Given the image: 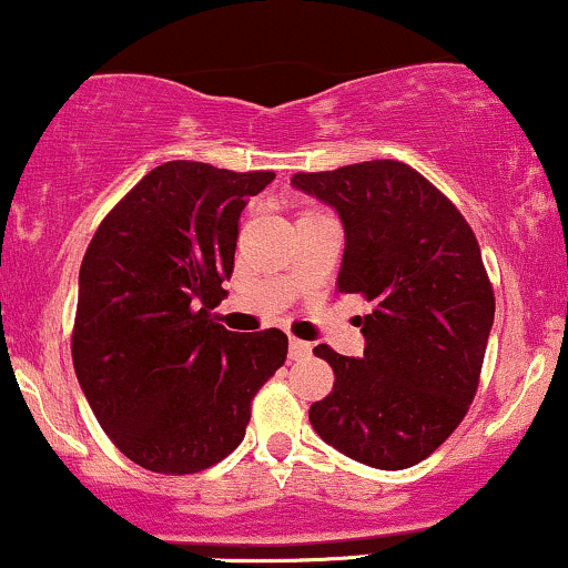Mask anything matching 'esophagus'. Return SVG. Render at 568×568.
Listing matches in <instances>:
<instances>
[{"label":"esophagus","instance_id":"34e87169","mask_svg":"<svg viewBox=\"0 0 568 568\" xmlns=\"http://www.w3.org/2000/svg\"><path fill=\"white\" fill-rule=\"evenodd\" d=\"M288 351H291V358H307V355L313 353V345H310V342L296 339V336H291Z\"/></svg>","mask_w":568,"mask_h":568}]
</instances>
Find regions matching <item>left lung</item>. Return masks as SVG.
I'll list each match as a JSON object with an SVG mask.
<instances>
[{
  "instance_id": "obj_1",
  "label": "left lung",
  "mask_w": 568,
  "mask_h": 568,
  "mask_svg": "<svg viewBox=\"0 0 568 568\" xmlns=\"http://www.w3.org/2000/svg\"><path fill=\"white\" fill-rule=\"evenodd\" d=\"M296 191L336 210L345 255L336 283L372 302L364 355L317 345L332 394L310 407L326 445L375 469H407L447 439L477 394L494 328V288L456 204L402 161L298 172Z\"/></svg>"
}]
</instances>
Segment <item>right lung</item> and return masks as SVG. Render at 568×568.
Listing matches in <instances>:
<instances>
[{"label":"right lung","mask_w":568,"mask_h":568,"mask_svg":"<svg viewBox=\"0 0 568 568\" xmlns=\"http://www.w3.org/2000/svg\"><path fill=\"white\" fill-rule=\"evenodd\" d=\"M274 172L166 161L99 223L80 264L72 364L118 450L193 475L245 436L251 402L288 355L280 328L213 321L234 272L236 223Z\"/></svg>","instance_id":"1"}]
</instances>
